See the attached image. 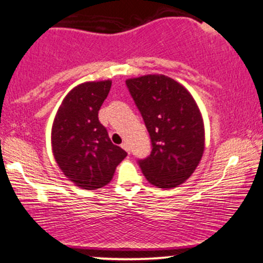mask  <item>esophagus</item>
<instances>
[{"label": "esophagus", "mask_w": 263, "mask_h": 263, "mask_svg": "<svg viewBox=\"0 0 263 263\" xmlns=\"http://www.w3.org/2000/svg\"><path fill=\"white\" fill-rule=\"evenodd\" d=\"M121 147L123 148V149H125L126 152H127V153L129 154V145H128V143L127 142H123V143L121 144Z\"/></svg>", "instance_id": "esophagus-1"}]
</instances>
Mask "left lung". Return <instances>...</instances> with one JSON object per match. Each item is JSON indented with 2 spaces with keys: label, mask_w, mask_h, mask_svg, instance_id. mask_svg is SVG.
Instances as JSON below:
<instances>
[{
  "label": "left lung",
  "mask_w": 263,
  "mask_h": 263,
  "mask_svg": "<svg viewBox=\"0 0 263 263\" xmlns=\"http://www.w3.org/2000/svg\"><path fill=\"white\" fill-rule=\"evenodd\" d=\"M152 141L151 156L140 160L145 179L159 189L178 187L200 164L204 123L191 93L164 74L126 81Z\"/></svg>",
  "instance_id": "1"
}]
</instances>
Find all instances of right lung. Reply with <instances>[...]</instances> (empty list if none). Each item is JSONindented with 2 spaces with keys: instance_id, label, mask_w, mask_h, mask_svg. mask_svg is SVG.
I'll return each instance as SVG.
<instances>
[{
  "instance_id": "add662e5",
  "label": "right lung",
  "mask_w": 263,
  "mask_h": 263,
  "mask_svg": "<svg viewBox=\"0 0 263 263\" xmlns=\"http://www.w3.org/2000/svg\"><path fill=\"white\" fill-rule=\"evenodd\" d=\"M110 88V80L78 84L68 91L53 119V158L63 175L84 190L107 185L116 166L127 156L110 141L106 128L98 119Z\"/></svg>"
}]
</instances>
